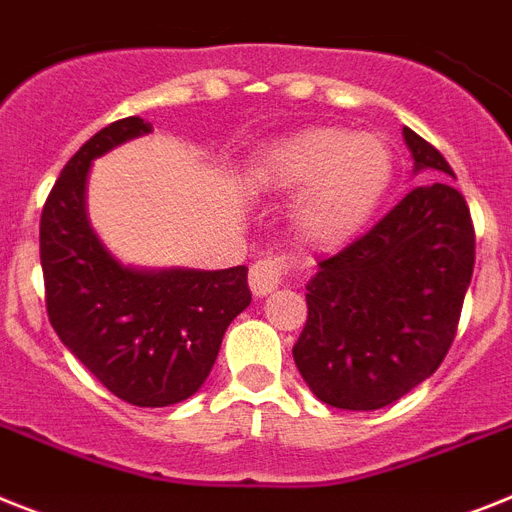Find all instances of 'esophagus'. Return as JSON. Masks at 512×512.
Returning <instances> with one entry per match:
<instances>
[{
    "mask_svg": "<svg viewBox=\"0 0 512 512\" xmlns=\"http://www.w3.org/2000/svg\"><path fill=\"white\" fill-rule=\"evenodd\" d=\"M282 277H285V264L282 261L261 259L251 266L248 285H251V293L256 298H264V295H269L282 285Z\"/></svg>",
    "mask_w": 512,
    "mask_h": 512,
    "instance_id": "esophagus-1",
    "label": "esophagus"
}]
</instances>
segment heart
Here are the masks:
<instances>
[{"label":"heart","mask_w":512,"mask_h":512,"mask_svg":"<svg viewBox=\"0 0 512 512\" xmlns=\"http://www.w3.org/2000/svg\"><path fill=\"white\" fill-rule=\"evenodd\" d=\"M398 156L379 133L319 125L282 135L259 151L251 170L261 193L293 196L301 243L335 251L356 240L390 196Z\"/></svg>","instance_id":"heart-1"}]
</instances>
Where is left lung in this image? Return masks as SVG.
I'll return each mask as SVG.
<instances>
[{
	"instance_id": "obj_1",
	"label": "left lung",
	"mask_w": 512,
	"mask_h": 512,
	"mask_svg": "<svg viewBox=\"0 0 512 512\" xmlns=\"http://www.w3.org/2000/svg\"><path fill=\"white\" fill-rule=\"evenodd\" d=\"M418 185L379 225L319 261L293 358L322 403L377 411L429 379L447 356L474 274V225L445 156L403 128Z\"/></svg>"
}]
</instances>
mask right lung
Listing matches in <instances>:
<instances>
[{
  "label": "right lung",
  "instance_id": "obj_1",
  "mask_svg": "<svg viewBox=\"0 0 512 512\" xmlns=\"http://www.w3.org/2000/svg\"><path fill=\"white\" fill-rule=\"evenodd\" d=\"M151 130L141 117L117 120L67 162L41 211V269L62 345L120 400L164 408L201 390L251 290L248 266H133L94 230L86 204L94 159Z\"/></svg>",
  "mask_w": 512,
  "mask_h": 512
}]
</instances>
